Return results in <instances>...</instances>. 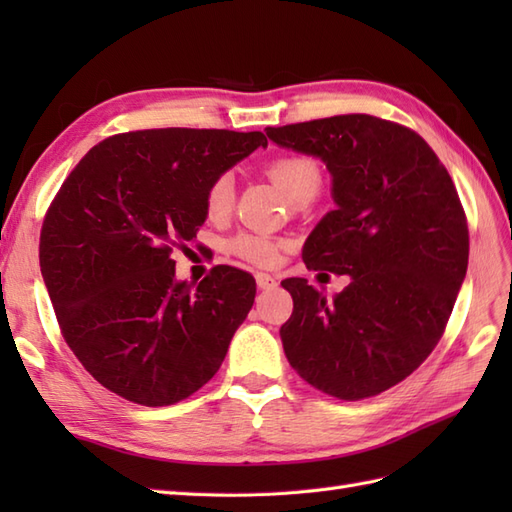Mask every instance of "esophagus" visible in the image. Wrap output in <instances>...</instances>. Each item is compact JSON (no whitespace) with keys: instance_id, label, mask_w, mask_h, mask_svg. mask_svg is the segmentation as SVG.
<instances>
[{"instance_id":"1","label":"esophagus","mask_w":512,"mask_h":512,"mask_svg":"<svg viewBox=\"0 0 512 512\" xmlns=\"http://www.w3.org/2000/svg\"><path fill=\"white\" fill-rule=\"evenodd\" d=\"M255 279H257V286H259V290H273V288H277V279H275L273 275H268V273H257V275H255Z\"/></svg>"}]
</instances>
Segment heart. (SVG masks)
<instances>
[{
  "label": "heart",
  "instance_id": "1",
  "mask_svg": "<svg viewBox=\"0 0 512 512\" xmlns=\"http://www.w3.org/2000/svg\"><path fill=\"white\" fill-rule=\"evenodd\" d=\"M268 178L273 180L277 187L286 193V198L292 204H308L317 198L323 184V171L317 165V160L301 154H288L273 158L266 165ZM235 206V180L231 173H220L215 176L206 189L204 195V209L206 215L213 217H224L233 211ZM286 242L284 239L270 237L264 233H239L231 239V250L242 257L244 262L259 266V268H273L281 250H284Z\"/></svg>",
  "mask_w": 512,
  "mask_h": 512
}]
</instances>
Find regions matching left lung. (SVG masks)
<instances>
[{"mask_svg": "<svg viewBox=\"0 0 512 512\" xmlns=\"http://www.w3.org/2000/svg\"><path fill=\"white\" fill-rule=\"evenodd\" d=\"M273 143L332 173L330 211L303 246L310 270L350 275L332 301L308 279L281 281L292 314L281 343L314 389L363 400L422 365L447 328L469 266L460 195L424 138L367 114L268 127Z\"/></svg>", "mask_w": 512, "mask_h": 512, "instance_id": "1", "label": "left lung"}]
</instances>
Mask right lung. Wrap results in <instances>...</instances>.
<instances>
[{
	"mask_svg": "<svg viewBox=\"0 0 512 512\" xmlns=\"http://www.w3.org/2000/svg\"><path fill=\"white\" fill-rule=\"evenodd\" d=\"M262 132L140 129L81 158L43 217L39 264L65 343L121 398L167 407L220 369L255 301V279L215 266L176 281L215 176L266 147Z\"/></svg>",
	"mask_w": 512,
	"mask_h": 512,
	"instance_id": "add662e5",
	"label": "right lung"
}]
</instances>
